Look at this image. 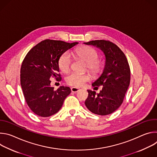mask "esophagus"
<instances>
[{"mask_svg":"<svg viewBox=\"0 0 157 157\" xmlns=\"http://www.w3.org/2000/svg\"><path fill=\"white\" fill-rule=\"evenodd\" d=\"M71 91H72V93H78V92L80 90L79 89H78V88H77V87H71Z\"/></svg>","mask_w":157,"mask_h":157,"instance_id":"obj_1","label":"esophagus"}]
</instances>
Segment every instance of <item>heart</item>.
Here are the masks:
<instances>
[{
    "label": "heart",
    "mask_w": 157,
    "mask_h": 157,
    "mask_svg": "<svg viewBox=\"0 0 157 157\" xmlns=\"http://www.w3.org/2000/svg\"><path fill=\"white\" fill-rule=\"evenodd\" d=\"M73 55L79 59L83 60L87 63L88 70L93 75H98L102 71V66L99 61V55L93 48L89 47H81L76 48ZM71 66V58L68 52L62 54L58 59L59 70L63 73H67L70 70ZM90 79V76L87 74H80L71 73L66 77V83L76 87L82 86L84 83Z\"/></svg>",
    "instance_id": "b5f03b06"
}]
</instances>
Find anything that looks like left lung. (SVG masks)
I'll list each match as a JSON object with an SVG mask.
<instances>
[{"mask_svg":"<svg viewBox=\"0 0 157 157\" xmlns=\"http://www.w3.org/2000/svg\"><path fill=\"white\" fill-rule=\"evenodd\" d=\"M84 43L99 48L105 58L102 73L92 83L94 88L102 86V90L98 94L87 90L89 95L85 105L95 114H110L121 105L130 84V70L128 61L122 51L109 41L93 40Z\"/></svg>","mask_w":157,"mask_h":157,"instance_id":"obj_1","label":"left lung"}]
</instances>
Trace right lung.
<instances>
[{
	"instance_id": "add662e5",
	"label": "right lung",
	"mask_w": 157,
	"mask_h": 157,
	"mask_svg": "<svg viewBox=\"0 0 157 157\" xmlns=\"http://www.w3.org/2000/svg\"><path fill=\"white\" fill-rule=\"evenodd\" d=\"M78 44L45 40L32 48L25 57L20 70V84L29 107L37 116L47 117L57 113L71 93L69 87L60 86L55 91L50 78H61L58 74V59Z\"/></svg>"
}]
</instances>
